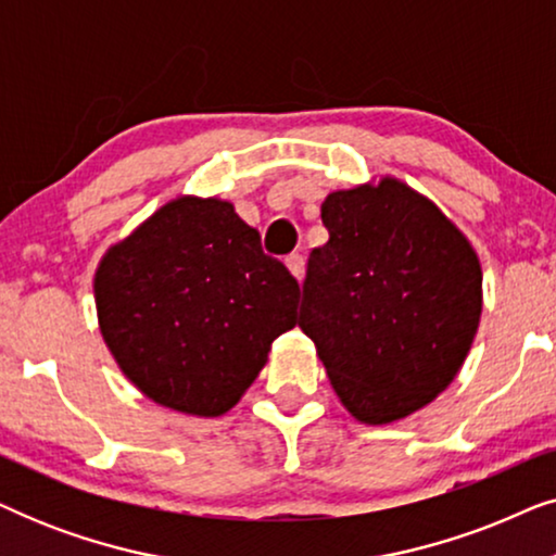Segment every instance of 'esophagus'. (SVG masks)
I'll use <instances>...</instances> for the list:
<instances>
[{
  "mask_svg": "<svg viewBox=\"0 0 556 556\" xmlns=\"http://www.w3.org/2000/svg\"><path fill=\"white\" fill-rule=\"evenodd\" d=\"M286 265H288V270H291V276L295 280H303V273H306V261H303V255H299V253L288 255Z\"/></svg>",
  "mask_w": 556,
  "mask_h": 556,
  "instance_id": "1",
  "label": "esophagus"
}]
</instances>
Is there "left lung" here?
Returning a JSON list of instances; mask_svg holds the SVG:
<instances>
[{
  "mask_svg": "<svg viewBox=\"0 0 556 556\" xmlns=\"http://www.w3.org/2000/svg\"><path fill=\"white\" fill-rule=\"evenodd\" d=\"M311 250L299 326L346 413L390 425L430 405L473 346L478 253L428 197L390 174L333 189Z\"/></svg>",
  "mask_w": 556,
  "mask_h": 556,
  "instance_id": "8db88e82",
  "label": "left lung"
}]
</instances>
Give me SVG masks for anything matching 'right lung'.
<instances>
[{"label": "right lung", "instance_id": "right-lung-1", "mask_svg": "<svg viewBox=\"0 0 556 556\" xmlns=\"http://www.w3.org/2000/svg\"><path fill=\"white\" fill-rule=\"evenodd\" d=\"M98 329L124 377L156 405L219 417L295 324L301 288L219 197L179 194L105 250Z\"/></svg>", "mask_w": 556, "mask_h": 556}]
</instances>
